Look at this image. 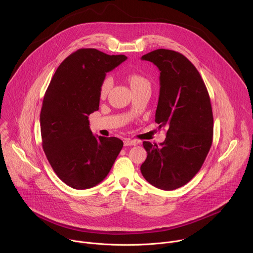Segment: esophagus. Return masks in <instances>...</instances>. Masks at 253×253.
<instances>
[{
  "label": "esophagus",
  "mask_w": 253,
  "mask_h": 253,
  "mask_svg": "<svg viewBox=\"0 0 253 253\" xmlns=\"http://www.w3.org/2000/svg\"><path fill=\"white\" fill-rule=\"evenodd\" d=\"M123 142H124V146H135V145H137V144H138L137 141L131 140V139H128V138L124 139Z\"/></svg>",
  "instance_id": "1"
}]
</instances>
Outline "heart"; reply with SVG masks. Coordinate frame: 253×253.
<instances>
[{"label":"heart","mask_w":253,"mask_h":253,"mask_svg":"<svg viewBox=\"0 0 253 253\" xmlns=\"http://www.w3.org/2000/svg\"><path fill=\"white\" fill-rule=\"evenodd\" d=\"M128 81L130 83V86L132 88V90H137V89H141V88H150V83L149 81L139 74H130L128 75ZM113 85V79L111 76H106L101 84H100V95L102 97H105L108 92L110 91L111 87Z\"/></svg>","instance_id":"b5f03b06"}]
</instances>
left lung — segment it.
I'll list each match as a JSON object with an SVG mask.
<instances>
[{
	"mask_svg": "<svg viewBox=\"0 0 253 253\" xmlns=\"http://www.w3.org/2000/svg\"><path fill=\"white\" fill-rule=\"evenodd\" d=\"M160 71V92L155 114L166 139L153 145L143 142L147 158L140 170L147 181L162 190L188 183L200 170L210 150L213 114L206 86L195 66L182 54L158 49L142 56Z\"/></svg>",
	"mask_w": 253,
	"mask_h": 253,
	"instance_id": "obj_1",
	"label": "left lung"
}]
</instances>
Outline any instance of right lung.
<instances>
[{"label": "right lung", "mask_w": 253, "mask_h": 253, "mask_svg": "<svg viewBox=\"0 0 253 253\" xmlns=\"http://www.w3.org/2000/svg\"><path fill=\"white\" fill-rule=\"evenodd\" d=\"M127 59L96 49H79L58 67L40 114L42 146L53 170L74 189L96 186L111 170L123 142L93 135L88 116L99 109L100 84Z\"/></svg>", "instance_id": "1"}]
</instances>
